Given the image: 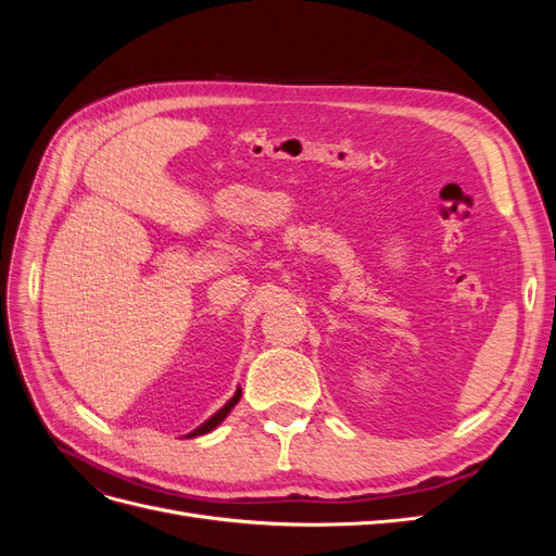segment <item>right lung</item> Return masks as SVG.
Segmentation results:
<instances>
[{"mask_svg": "<svg viewBox=\"0 0 556 556\" xmlns=\"http://www.w3.org/2000/svg\"><path fill=\"white\" fill-rule=\"evenodd\" d=\"M239 399H241V390H239L237 394H233V396H231V399L227 401V406H223V408H220V410H217V413H215V415H213L211 419H206V422H204V425H201L199 429H194L192 433H188V439H194V435H201V433H208L211 429H215V427H217V425H220V422H223V419H225V417H227V415L231 413V408H233V406H237V403H239Z\"/></svg>", "mask_w": 556, "mask_h": 556, "instance_id": "add662e5", "label": "right lung"}]
</instances>
